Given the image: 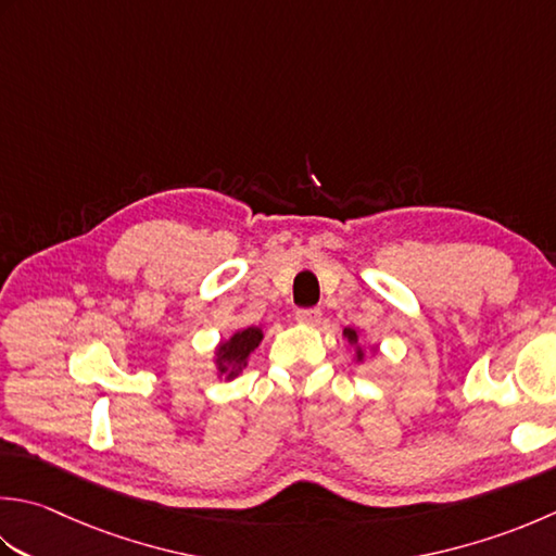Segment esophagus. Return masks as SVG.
<instances>
[{
  "instance_id": "34e87169",
  "label": "esophagus",
  "mask_w": 556,
  "mask_h": 556,
  "mask_svg": "<svg viewBox=\"0 0 556 556\" xmlns=\"http://www.w3.org/2000/svg\"><path fill=\"white\" fill-rule=\"evenodd\" d=\"M323 318L320 308H299L296 311V320L303 325H318Z\"/></svg>"
}]
</instances>
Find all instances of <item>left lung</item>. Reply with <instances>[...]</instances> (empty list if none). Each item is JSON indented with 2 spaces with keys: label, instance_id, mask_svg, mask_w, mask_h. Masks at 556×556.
<instances>
[{
  "label": "left lung",
  "instance_id": "left-lung-1",
  "mask_svg": "<svg viewBox=\"0 0 556 556\" xmlns=\"http://www.w3.org/2000/svg\"><path fill=\"white\" fill-rule=\"evenodd\" d=\"M344 334H346V340H350V342H356V332H354V330L346 328ZM358 358H362V352H358Z\"/></svg>",
  "mask_w": 556,
  "mask_h": 556
}]
</instances>
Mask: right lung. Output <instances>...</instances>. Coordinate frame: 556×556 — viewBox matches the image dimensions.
Here are the masks:
<instances>
[{"label":"right lung","mask_w":556,"mask_h":556,"mask_svg":"<svg viewBox=\"0 0 556 556\" xmlns=\"http://www.w3.org/2000/svg\"><path fill=\"white\" fill-rule=\"evenodd\" d=\"M260 340H263V330H260V328H248V330L236 332L231 337V342H226V344L219 346V358H216V362H219V371L226 374L228 366H231V364L233 366L245 364L248 354L255 350ZM231 376H233V371H231Z\"/></svg>","instance_id":"1"}]
</instances>
